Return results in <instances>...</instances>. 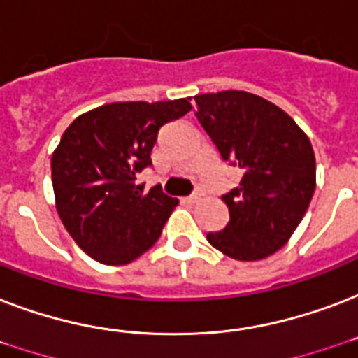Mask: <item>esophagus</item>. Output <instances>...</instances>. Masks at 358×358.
<instances>
[{
  "label": "esophagus",
  "instance_id": "1",
  "mask_svg": "<svg viewBox=\"0 0 358 358\" xmlns=\"http://www.w3.org/2000/svg\"><path fill=\"white\" fill-rule=\"evenodd\" d=\"M199 201H201V193H193V195H189L185 199V202H189V204H195V202Z\"/></svg>",
  "mask_w": 358,
  "mask_h": 358
}]
</instances>
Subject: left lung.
<instances>
[{"label":"left lung","instance_id":"left-lung-1","mask_svg":"<svg viewBox=\"0 0 358 358\" xmlns=\"http://www.w3.org/2000/svg\"><path fill=\"white\" fill-rule=\"evenodd\" d=\"M195 102L221 157L241 171L238 187L221 196L229 223L208 241L234 260L267 258L288 243L316 189L310 139L288 113L250 92H208Z\"/></svg>","mask_w":358,"mask_h":358}]
</instances>
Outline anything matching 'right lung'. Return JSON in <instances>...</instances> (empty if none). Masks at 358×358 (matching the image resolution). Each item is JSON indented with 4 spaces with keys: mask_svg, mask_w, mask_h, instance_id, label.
<instances>
[{
    "mask_svg": "<svg viewBox=\"0 0 358 358\" xmlns=\"http://www.w3.org/2000/svg\"><path fill=\"white\" fill-rule=\"evenodd\" d=\"M191 109L185 98L115 102L80 115L52 154L55 208L64 229L87 255L126 266L162 236L178 199L159 185L143 193L135 176L152 165L163 124Z\"/></svg>",
    "mask_w": 358,
    "mask_h": 358,
    "instance_id": "obj_1",
    "label": "right lung"
}]
</instances>
